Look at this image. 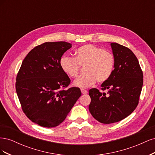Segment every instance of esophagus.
Instances as JSON below:
<instances>
[{
  "label": "esophagus",
  "instance_id": "1",
  "mask_svg": "<svg viewBox=\"0 0 155 155\" xmlns=\"http://www.w3.org/2000/svg\"><path fill=\"white\" fill-rule=\"evenodd\" d=\"M81 93L83 94H86L88 93L87 91V90H85V89H83V88H81Z\"/></svg>",
  "mask_w": 155,
  "mask_h": 155
}]
</instances>
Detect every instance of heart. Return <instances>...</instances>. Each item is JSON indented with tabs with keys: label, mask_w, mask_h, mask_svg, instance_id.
Returning a JSON list of instances; mask_svg holds the SVG:
<instances>
[{
	"label": "heart",
	"mask_w": 155,
	"mask_h": 155,
	"mask_svg": "<svg viewBox=\"0 0 155 155\" xmlns=\"http://www.w3.org/2000/svg\"><path fill=\"white\" fill-rule=\"evenodd\" d=\"M75 58L63 55L59 64L63 72L70 78H76L84 67L85 74L79 76L74 82L79 88H88L96 81L104 83L112 76L114 70L116 60L113 54L92 44L80 46L75 51Z\"/></svg>",
	"instance_id": "heart-1"
}]
</instances>
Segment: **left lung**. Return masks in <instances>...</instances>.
Here are the masks:
<instances>
[{
  "label": "left lung",
  "instance_id": "8db88e82",
  "mask_svg": "<svg viewBox=\"0 0 155 155\" xmlns=\"http://www.w3.org/2000/svg\"><path fill=\"white\" fill-rule=\"evenodd\" d=\"M110 45L115 67L101 88L107 92H100L97 88L89 90V110L96 120L105 124L118 122L132 113L138 104L143 86V72L134 54L118 43Z\"/></svg>",
  "mask_w": 155,
  "mask_h": 155
}]
</instances>
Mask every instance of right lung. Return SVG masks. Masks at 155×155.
<instances>
[{
    "instance_id": "obj_1",
    "label": "right lung",
    "mask_w": 155,
    "mask_h": 155,
    "mask_svg": "<svg viewBox=\"0 0 155 155\" xmlns=\"http://www.w3.org/2000/svg\"><path fill=\"white\" fill-rule=\"evenodd\" d=\"M71 47L64 41L37 46L27 54L17 73L15 88L22 110L40 126L54 127L62 123L81 95L78 87L66 89L70 79L59 64Z\"/></svg>"
}]
</instances>
